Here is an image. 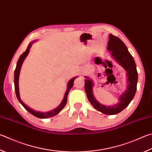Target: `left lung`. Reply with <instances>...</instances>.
I'll return each instance as SVG.
<instances>
[{
  "label": "left lung",
  "instance_id": "left-lung-1",
  "mask_svg": "<svg viewBox=\"0 0 152 152\" xmlns=\"http://www.w3.org/2000/svg\"><path fill=\"white\" fill-rule=\"evenodd\" d=\"M107 49L111 52L113 58L126 72L127 87L125 92L120 96L118 102L113 106H105L100 104L93 94L94 81L85 76V91L90 104L98 111L107 115H114L122 112L133 100L137 89V72L133 57L126 46L119 38L110 34Z\"/></svg>",
  "mask_w": 152,
  "mask_h": 152
}]
</instances>
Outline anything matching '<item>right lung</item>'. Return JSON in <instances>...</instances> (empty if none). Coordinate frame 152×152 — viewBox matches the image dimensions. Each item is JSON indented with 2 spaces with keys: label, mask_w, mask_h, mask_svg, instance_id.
Wrapping results in <instances>:
<instances>
[{
  "label": "right lung",
  "mask_w": 152,
  "mask_h": 152,
  "mask_svg": "<svg viewBox=\"0 0 152 152\" xmlns=\"http://www.w3.org/2000/svg\"><path fill=\"white\" fill-rule=\"evenodd\" d=\"M34 42H36L35 40L32 41V42H31L29 44V45L28 46V47H27L26 51L20 55V58H19V59L18 60L17 64H16V69L15 70V79H14V81H15V89L16 97H17L18 101L20 102V103L22 105H23V106L24 107V108H25L28 112H30V114H32L33 115H34V116L37 117V118H42V119H43V118H48L54 116V115H56V114H58V113L60 111H61V110L63 108H64V106H66V103H67V97H68V94L69 93V91L70 90L72 87L73 86L74 81V80H75L77 78V76L70 79V80H69V82H68L67 90H66V91L64 99H63L62 102L60 103V104L56 107V108H55V109L52 110H51V111H49V112H38V111H37V110H33L32 108H30L29 106H28L26 104H24L20 99V93H19V88H18L19 75H20V72L21 66H22V65H23V63L24 62V59L26 58L27 55L28 54L29 51H30L29 50H30V47H31L32 44L34 43Z\"/></svg>",
  "instance_id": "1"
}]
</instances>
